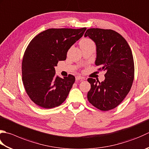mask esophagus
<instances>
[{"instance_id":"esophagus-1","label":"esophagus","mask_w":149,"mask_h":149,"mask_svg":"<svg viewBox=\"0 0 149 149\" xmlns=\"http://www.w3.org/2000/svg\"><path fill=\"white\" fill-rule=\"evenodd\" d=\"M84 77H81V76H79V75H77V76L75 77V79H76V81H80V80H82L83 79Z\"/></svg>"}]
</instances>
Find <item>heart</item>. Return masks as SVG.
Returning a JSON list of instances; mask_svg holds the SVG:
<instances>
[{
  "instance_id": "b5f03b06",
  "label": "heart",
  "mask_w": 149,
  "mask_h": 149,
  "mask_svg": "<svg viewBox=\"0 0 149 149\" xmlns=\"http://www.w3.org/2000/svg\"><path fill=\"white\" fill-rule=\"evenodd\" d=\"M93 42L91 40L89 39H83L81 40L80 45H87V44H90V43H92Z\"/></svg>"
}]
</instances>
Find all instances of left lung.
<instances>
[{
  "label": "left lung",
  "mask_w": 149,
  "mask_h": 149,
  "mask_svg": "<svg viewBox=\"0 0 149 149\" xmlns=\"http://www.w3.org/2000/svg\"><path fill=\"white\" fill-rule=\"evenodd\" d=\"M88 36L96 45V66L106 72L105 79L100 82L88 78L91 88L87 94L93 106L102 111L118 107L132 87L134 77V64L131 49L127 40L112 30L90 28Z\"/></svg>",
  "instance_id": "1"
}]
</instances>
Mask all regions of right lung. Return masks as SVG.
<instances>
[{"mask_svg":"<svg viewBox=\"0 0 149 149\" xmlns=\"http://www.w3.org/2000/svg\"><path fill=\"white\" fill-rule=\"evenodd\" d=\"M86 30L48 29L31 40L22 59V82L27 94L37 105L52 109L66 100L75 79L70 74L63 78L56 76L55 66L66 59L68 49Z\"/></svg>","mask_w":149,"mask_h":149,"instance_id":"1","label":"right lung"}]
</instances>
